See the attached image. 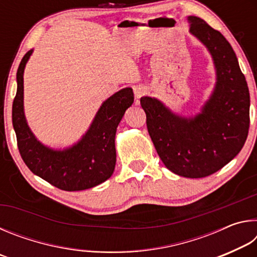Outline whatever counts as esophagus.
<instances>
[{
  "label": "esophagus",
  "mask_w": 257,
  "mask_h": 257,
  "mask_svg": "<svg viewBox=\"0 0 257 257\" xmlns=\"http://www.w3.org/2000/svg\"><path fill=\"white\" fill-rule=\"evenodd\" d=\"M146 92H147V89L144 86H137V87H135V89H134L135 97H136L137 99H139L142 96H144Z\"/></svg>",
  "instance_id": "34e87169"
}]
</instances>
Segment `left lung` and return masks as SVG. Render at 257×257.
Segmentation results:
<instances>
[{"label": "left lung", "mask_w": 257, "mask_h": 257, "mask_svg": "<svg viewBox=\"0 0 257 257\" xmlns=\"http://www.w3.org/2000/svg\"><path fill=\"white\" fill-rule=\"evenodd\" d=\"M189 32L212 55L213 93L195 116L185 118L154 97L141 98L147 130L160 159L178 176L204 178L228 164L245 144L249 129V90L231 45L203 19L189 16Z\"/></svg>", "instance_id": "left-lung-1"}]
</instances>
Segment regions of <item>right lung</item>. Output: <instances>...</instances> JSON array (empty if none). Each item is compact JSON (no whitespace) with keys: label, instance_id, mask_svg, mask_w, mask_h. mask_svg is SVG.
<instances>
[{"label":"right lung","instance_id":"obj_1","mask_svg":"<svg viewBox=\"0 0 257 257\" xmlns=\"http://www.w3.org/2000/svg\"><path fill=\"white\" fill-rule=\"evenodd\" d=\"M32 53L33 50L28 51L19 64L12 104V123L21 158L34 175L59 189L77 191L102 184L114 171L115 132L125 110L134 103L133 89H121L103 102L77 144L64 150L50 149L37 141L25 118L24 71Z\"/></svg>","mask_w":257,"mask_h":257}]
</instances>
